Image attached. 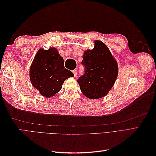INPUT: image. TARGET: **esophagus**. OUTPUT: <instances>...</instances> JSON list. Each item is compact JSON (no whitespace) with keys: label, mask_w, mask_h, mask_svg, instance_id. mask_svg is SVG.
<instances>
[{"label":"esophagus","mask_w":156,"mask_h":156,"mask_svg":"<svg viewBox=\"0 0 156 156\" xmlns=\"http://www.w3.org/2000/svg\"><path fill=\"white\" fill-rule=\"evenodd\" d=\"M72 72L73 73V74H74V75H75V77H76V76H77V69H73V70L72 71Z\"/></svg>","instance_id":"esophagus-1"}]
</instances>
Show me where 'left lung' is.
Wrapping results in <instances>:
<instances>
[{
    "instance_id": "1",
    "label": "left lung",
    "mask_w": 156,
    "mask_h": 156,
    "mask_svg": "<svg viewBox=\"0 0 156 156\" xmlns=\"http://www.w3.org/2000/svg\"><path fill=\"white\" fill-rule=\"evenodd\" d=\"M84 74L77 80L84 96L95 100L107 95L114 85L119 72L116 61L105 44L96 40L92 50L84 51Z\"/></svg>"
}]
</instances>
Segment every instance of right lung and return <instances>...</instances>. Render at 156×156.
Listing matches in <instances>:
<instances>
[{"label":"right lung","mask_w":156,"mask_h":156,"mask_svg":"<svg viewBox=\"0 0 156 156\" xmlns=\"http://www.w3.org/2000/svg\"><path fill=\"white\" fill-rule=\"evenodd\" d=\"M70 77H74V74L65 68L64 59L55 48L37 51L30 68V79L41 96H54Z\"/></svg>","instance_id":"1"}]
</instances>
